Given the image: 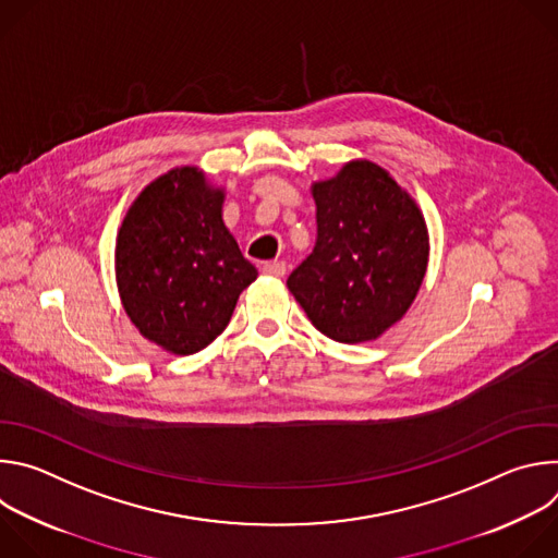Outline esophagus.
Returning a JSON list of instances; mask_svg holds the SVG:
<instances>
[{"mask_svg":"<svg viewBox=\"0 0 558 558\" xmlns=\"http://www.w3.org/2000/svg\"><path fill=\"white\" fill-rule=\"evenodd\" d=\"M263 274L271 276V278H282L287 274V265L282 260H271L263 265Z\"/></svg>","mask_w":558,"mask_h":558,"instance_id":"1","label":"esophagus"}]
</instances>
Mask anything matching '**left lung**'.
<instances>
[{"mask_svg": "<svg viewBox=\"0 0 558 558\" xmlns=\"http://www.w3.org/2000/svg\"><path fill=\"white\" fill-rule=\"evenodd\" d=\"M317 241L289 291L327 338H379L413 304L428 265V231L415 201L386 170L353 161L313 185Z\"/></svg>", "mask_w": 558, "mask_h": 558, "instance_id": "left-lung-1", "label": "left lung"}]
</instances>
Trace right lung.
Segmentation results:
<instances>
[{"instance_id":"right-lung-1","label":"right lung","mask_w":558,"mask_h":558,"mask_svg":"<svg viewBox=\"0 0 558 558\" xmlns=\"http://www.w3.org/2000/svg\"><path fill=\"white\" fill-rule=\"evenodd\" d=\"M222 192L196 168L149 183L117 235V284L149 342L192 355L214 342L256 278L222 222Z\"/></svg>"}]
</instances>
